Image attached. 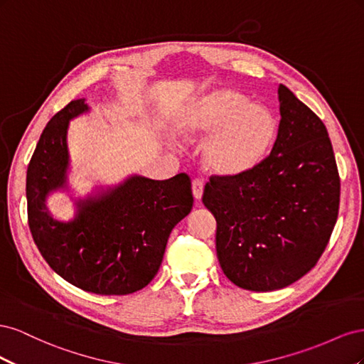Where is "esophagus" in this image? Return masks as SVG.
I'll list each match as a JSON object with an SVG mask.
<instances>
[{
    "instance_id": "esophagus-1",
    "label": "esophagus",
    "mask_w": 364,
    "mask_h": 364,
    "mask_svg": "<svg viewBox=\"0 0 364 364\" xmlns=\"http://www.w3.org/2000/svg\"><path fill=\"white\" fill-rule=\"evenodd\" d=\"M202 194H203V182L199 179H194L193 181V196L196 200H200L202 199Z\"/></svg>"
}]
</instances>
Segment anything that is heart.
<instances>
[{
  "label": "heart",
  "mask_w": 364,
  "mask_h": 364,
  "mask_svg": "<svg viewBox=\"0 0 364 364\" xmlns=\"http://www.w3.org/2000/svg\"><path fill=\"white\" fill-rule=\"evenodd\" d=\"M179 130L188 141L207 138L202 162L209 173L238 178L266 158L277 138V119L269 107L223 87L186 107L179 118Z\"/></svg>",
  "instance_id": "1"
}]
</instances>
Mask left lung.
I'll use <instances>...</instances> for the list:
<instances>
[{"instance_id":"left-lung-1","label":"left lung","mask_w":364,"mask_h":364,"mask_svg":"<svg viewBox=\"0 0 364 364\" xmlns=\"http://www.w3.org/2000/svg\"><path fill=\"white\" fill-rule=\"evenodd\" d=\"M270 156L238 178H211L203 205L217 222L220 267L238 287L273 291L310 272L338 215L340 178L322 119L278 86Z\"/></svg>"}]
</instances>
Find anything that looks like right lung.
I'll use <instances>...</instances> for the list:
<instances>
[{"instance_id":"obj_1","label":"right lung","mask_w":364,"mask_h":364,"mask_svg":"<svg viewBox=\"0 0 364 364\" xmlns=\"http://www.w3.org/2000/svg\"><path fill=\"white\" fill-rule=\"evenodd\" d=\"M87 112L85 98L73 100L42 132L27 168L30 232L43 259L65 281L95 294H129L158 273L173 228L193 208L191 181L185 173L168 181L130 174L74 197L68 127ZM54 192L68 193L75 203L68 223L49 213L46 200Z\"/></svg>"}]
</instances>
